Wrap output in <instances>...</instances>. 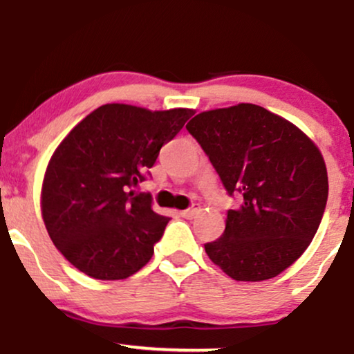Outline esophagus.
<instances>
[{
	"label": "esophagus",
	"mask_w": 354,
	"mask_h": 354,
	"mask_svg": "<svg viewBox=\"0 0 354 354\" xmlns=\"http://www.w3.org/2000/svg\"><path fill=\"white\" fill-rule=\"evenodd\" d=\"M200 211H201L200 205H191L188 209L180 211V214L186 219H193V218H196V214H200Z\"/></svg>",
	"instance_id": "obj_1"
}]
</instances>
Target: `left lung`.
I'll return each instance as SVG.
<instances>
[{
  "label": "left lung",
  "mask_w": 354,
  "mask_h": 354,
  "mask_svg": "<svg viewBox=\"0 0 354 354\" xmlns=\"http://www.w3.org/2000/svg\"><path fill=\"white\" fill-rule=\"evenodd\" d=\"M230 196L221 238L206 243L209 259L236 281L278 276L315 238L328 201L323 156L301 129L258 106L200 113L186 124Z\"/></svg>",
  "instance_id": "obj_1"
}]
</instances>
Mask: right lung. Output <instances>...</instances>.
<instances>
[{"mask_svg": "<svg viewBox=\"0 0 354 354\" xmlns=\"http://www.w3.org/2000/svg\"><path fill=\"white\" fill-rule=\"evenodd\" d=\"M193 111L104 104L80 121L48 163L41 211L59 253L95 279H124L151 259L169 218L135 193L161 146Z\"/></svg>", "mask_w": 354, "mask_h": 354, "instance_id": "right-lung-1", "label": "right lung"}]
</instances>
